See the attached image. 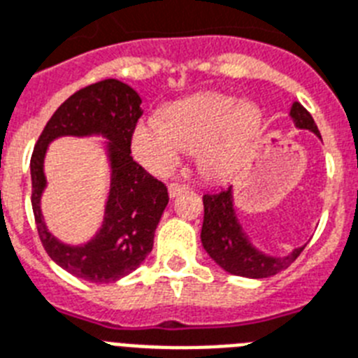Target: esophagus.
Instances as JSON below:
<instances>
[{
  "label": "esophagus",
  "instance_id": "34e87169",
  "mask_svg": "<svg viewBox=\"0 0 358 358\" xmlns=\"http://www.w3.org/2000/svg\"><path fill=\"white\" fill-rule=\"evenodd\" d=\"M186 190H188V185H185V182H170L168 185V194H170V197H176V195L182 194Z\"/></svg>",
  "mask_w": 358,
  "mask_h": 358
}]
</instances>
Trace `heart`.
Segmentation results:
<instances>
[{"instance_id": "obj_1", "label": "heart", "mask_w": 358, "mask_h": 358, "mask_svg": "<svg viewBox=\"0 0 358 358\" xmlns=\"http://www.w3.org/2000/svg\"><path fill=\"white\" fill-rule=\"evenodd\" d=\"M261 112L252 103L208 92L163 110V119L137 124L132 152L146 170L164 176L181 163L185 152H197L201 172L224 181L241 170L261 134Z\"/></svg>"}]
</instances>
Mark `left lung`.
I'll return each mask as SVG.
<instances>
[{
  "label": "left lung",
  "instance_id": "1",
  "mask_svg": "<svg viewBox=\"0 0 358 358\" xmlns=\"http://www.w3.org/2000/svg\"><path fill=\"white\" fill-rule=\"evenodd\" d=\"M289 114L299 128H306L320 137L315 121L301 103H293ZM203 204L204 219L201 241L210 257L228 273L250 277V279L271 277L286 270L304 250V246H301L286 257H268L253 248L235 217L230 186L226 190L204 194Z\"/></svg>",
  "mask_w": 358,
  "mask_h": 358
}]
</instances>
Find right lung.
Segmentation results:
<instances>
[{
	"label": "right lung",
	"mask_w": 358,
	"mask_h": 358,
	"mask_svg": "<svg viewBox=\"0 0 358 358\" xmlns=\"http://www.w3.org/2000/svg\"><path fill=\"white\" fill-rule=\"evenodd\" d=\"M141 97L117 79H103L81 88L54 112L43 128L30 159L32 210L43 248L52 261L79 279L112 282L136 270L154 246V234L168 204L163 181L134 161L132 136L143 115ZM103 133L110 139L113 186L106 222L85 247H66L54 240L42 222L38 197L44 187L42 157L48 143L59 135Z\"/></svg>",
	"instance_id": "right-lung-1"
}]
</instances>
